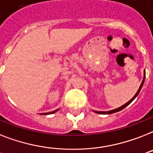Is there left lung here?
<instances>
[{
    "instance_id": "1",
    "label": "left lung",
    "mask_w": 153,
    "mask_h": 153,
    "mask_svg": "<svg viewBox=\"0 0 153 153\" xmlns=\"http://www.w3.org/2000/svg\"><path fill=\"white\" fill-rule=\"evenodd\" d=\"M145 76H144L143 81H142V82H141V85H140V87H139L138 90H137V93H136V94H135L134 96V97H133L132 99H131V100H129L128 102H127V103H126V104H125V105H123V106L120 107V108H116V109H114V110H111V111H94V112L97 113V114H112V113L117 112V111H121V110H123V108H126V106H128V105H130V103L132 102L133 100H134L135 98H136V97H137V95H138L139 92H140V90H141V87H142V85H143V83H144V82H145Z\"/></svg>"
}]
</instances>
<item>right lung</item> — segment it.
<instances>
[{"label": "right lung", "mask_w": 153, "mask_h": 153, "mask_svg": "<svg viewBox=\"0 0 153 153\" xmlns=\"http://www.w3.org/2000/svg\"><path fill=\"white\" fill-rule=\"evenodd\" d=\"M58 111V109H57V110H55V111H51V112H48V113H44V114H43V115H48V114H53V113H55L56 111Z\"/></svg>", "instance_id": "1"}]
</instances>
